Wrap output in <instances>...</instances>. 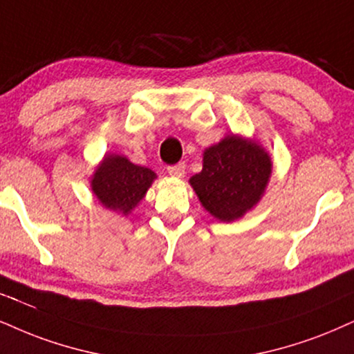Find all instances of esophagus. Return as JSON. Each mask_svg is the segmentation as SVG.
I'll return each mask as SVG.
<instances>
[{"label":"esophagus","mask_w":354,"mask_h":354,"mask_svg":"<svg viewBox=\"0 0 354 354\" xmlns=\"http://www.w3.org/2000/svg\"><path fill=\"white\" fill-rule=\"evenodd\" d=\"M169 176L176 177V178H182L185 174V164H176V165H169L167 167Z\"/></svg>","instance_id":"obj_1"}]
</instances>
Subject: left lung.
I'll use <instances>...</instances> for the list:
<instances>
[{"instance_id":"left-lung-1","label":"left lung","mask_w":354,"mask_h":354,"mask_svg":"<svg viewBox=\"0 0 354 354\" xmlns=\"http://www.w3.org/2000/svg\"><path fill=\"white\" fill-rule=\"evenodd\" d=\"M270 176L272 159L263 144L252 138L226 134L203 151L202 172L189 182L205 210L230 223L261 202Z\"/></svg>"}]
</instances>
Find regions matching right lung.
<instances>
[{"label":"right lung","instance_id":"add662e5","mask_svg":"<svg viewBox=\"0 0 354 354\" xmlns=\"http://www.w3.org/2000/svg\"><path fill=\"white\" fill-rule=\"evenodd\" d=\"M156 178L154 170L133 164L126 156L104 154L90 177V189L106 210L126 216L146 197Z\"/></svg>","mask_w":354,"mask_h":354}]
</instances>
